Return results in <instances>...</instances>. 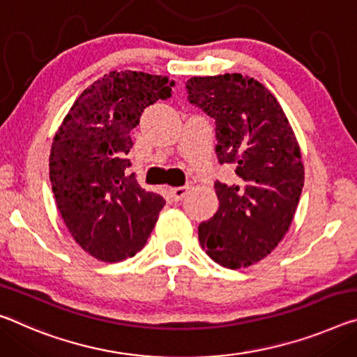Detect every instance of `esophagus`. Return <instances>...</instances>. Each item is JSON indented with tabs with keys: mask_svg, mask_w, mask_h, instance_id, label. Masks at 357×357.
I'll list each match as a JSON object with an SVG mask.
<instances>
[{
	"mask_svg": "<svg viewBox=\"0 0 357 357\" xmlns=\"http://www.w3.org/2000/svg\"><path fill=\"white\" fill-rule=\"evenodd\" d=\"M188 192H189L188 185H185V188H173V189H169V195H172V199L174 202H179V200H183L185 195H188Z\"/></svg>",
	"mask_w": 357,
	"mask_h": 357,
	"instance_id": "34e87169",
	"label": "esophagus"
}]
</instances>
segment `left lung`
I'll return each instance as SVG.
<instances>
[{"instance_id":"1","label":"left lung","mask_w":357,"mask_h":357,"mask_svg":"<svg viewBox=\"0 0 357 357\" xmlns=\"http://www.w3.org/2000/svg\"><path fill=\"white\" fill-rule=\"evenodd\" d=\"M190 103L216 121L219 163H234L235 184L216 181L219 209L199 225V240L214 262L243 268L259 262L289 230L305 169L296 133L264 84L240 73L194 76Z\"/></svg>"}]
</instances>
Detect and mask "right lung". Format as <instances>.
Listing matches in <instances>:
<instances>
[{
	"mask_svg": "<svg viewBox=\"0 0 357 357\" xmlns=\"http://www.w3.org/2000/svg\"><path fill=\"white\" fill-rule=\"evenodd\" d=\"M173 81L111 71L79 95L56 130L49 176L73 238L101 262L133 257L146 245L165 199L127 173L130 132L149 105L172 97Z\"/></svg>",
	"mask_w": 357,
	"mask_h": 357,
	"instance_id": "obj_1",
	"label": "right lung"
}]
</instances>
